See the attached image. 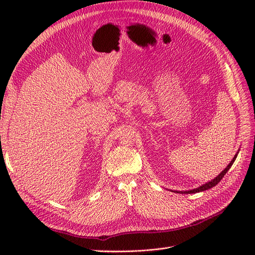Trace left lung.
<instances>
[{"instance_id": "8db88e82", "label": "left lung", "mask_w": 255, "mask_h": 255, "mask_svg": "<svg viewBox=\"0 0 255 255\" xmlns=\"http://www.w3.org/2000/svg\"><path fill=\"white\" fill-rule=\"evenodd\" d=\"M237 154H238V152L235 154V156L233 157V159L231 160V163L227 166V168L225 169V170H223L220 174H218L217 176L215 177L214 180H212L211 182H207V183H205V184H203L202 186H200V187H198V188H195V189H191V190H188V191H175V192H182V194H196V192H200V191H204V190H207V189H210V188H212V187H214V186H216V185H217L220 181H221V179L223 176L226 175V173L230 170V168L232 167V165H233V163L235 161V159H236V157H237Z\"/></svg>"}]
</instances>
